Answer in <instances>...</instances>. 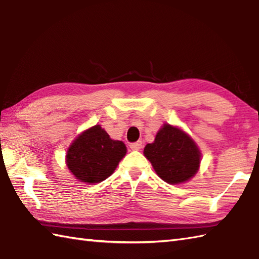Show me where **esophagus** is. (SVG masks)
<instances>
[{
	"label": "esophagus",
	"mask_w": 259,
	"mask_h": 259,
	"mask_svg": "<svg viewBox=\"0 0 259 259\" xmlns=\"http://www.w3.org/2000/svg\"><path fill=\"white\" fill-rule=\"evenodd\" d=\"M143 146L142 142H135V143H132V144L130 145L131 149H133V151H139V149H141Z\"/></svg>",
	"instance_id": "obj_1"
}]
</instances>
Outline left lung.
<instances>
[{
  "mask_svg": "<svg viewBox=\"0 0 259 259\" xmlns=\"http://www.w3.org/2000/svg\"><path fill=\"white\" fill-rule=\"evenodd\" d=\"M144 155L156 174L168 184L184 183L197 173L200 152L195 142L180 128L165 124Z\"/></svg>",
  "mask_w": 259,
  "mask_h": 259,
  "instance_id": "left-lung-1",
  "label": "left lung"
}]
</instances>
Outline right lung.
I'll return each mask as SVG.
<instances>
[{
    "label": "right lung",
    "mask_w": 259,
    "mask_h": 259,
    "mask_svg": "<svg viewBox=\"0 0 259 259\" xmlns=\"http://www.w3.org/2000/svg\"><path fill=\"white\" fill-rule=\"evenodd\" d=\"M125 154L123 142L112 140L100 125H95L72 143L66 164L77 180L94 184L111 176Z\"/></svg>",
    "instance_id": "right-lung-1"
}]
</instances>
